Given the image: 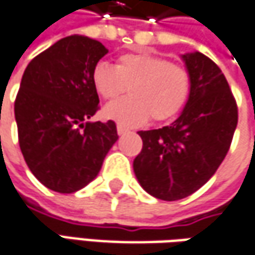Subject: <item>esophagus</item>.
<instances>
[{
	"instance_id": "34e87169",
	"label": "esophagus",
	"mask_w": 255,
	"mask_h": 255,
	"mask_svg": "<svg viewBox=\"0 0 255 255\" xmlns=\"http://www.w3.org/2000/svg\"><path fill=\"white\" fill-rule=\"evenodd\" d=\"M127 131H128L127 128L121 127V126H117V134H119V135H124V134H126Z\"/></svg>"
}]
</instances>
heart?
I'll return each instance as SVG.
<instances>
[{"instance_id": "heart-1", "label": "heart", "mask_w": 255, "mask_h": 255, "mask_svg": "<svg viewBox=\"0 0 255 255\" xmlns=\"http://www.w3.org/2000/svg\"><path fill=\"white\" fill-rule=\"evenodd\" d=\"M96 92L113 100L129 90L131 96L111 101L103 116L121 127H139L152 117L163 121L175 117L190 93V75L180 65L149 53H126L113 66L97 63L92 72Z\"/></svg>"}]
</instances>
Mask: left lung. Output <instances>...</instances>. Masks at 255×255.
I'll return each mask as SVG.
<instances>
[{"instance_id":"8db88e82","label":"left lung","mask_w":255,"mask_h":255,"mask_svg":"<svg viewBox=\"0 0 255 255\" xmlns=\"http://www.w3.org/2000/svg\"><path fill=\"white\" fill-rule=\"evenodd\" d=\"M190 75V93L171 126L139 131L142 149L134 173L151 196L179 200L210 179L229 152L237 127V104L226 77L200 52L182 55Z\"/></svg>"}]
</instances>
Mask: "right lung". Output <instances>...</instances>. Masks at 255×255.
Wrapping results in <instances>:
<instances>
[{
	"instance_id": "add662e5",
	"label": "right lung",
	"mask_w": 255,
	"mask_h": 255,
	"mask_svg": "<svg viewBox=\"0 0 255 255\" xmlns=\"http://www.w3.org/2000/svg\"><path fill=\"white\" fill-rule=\"evenodd\" d=\"M109 50L72 35L33 57L15 99L18 139L25 162L42 185L73 193L89 185L119 139L114 121L90 123L99 110L92 72Z\"/></svg>"
}]
</instances>
